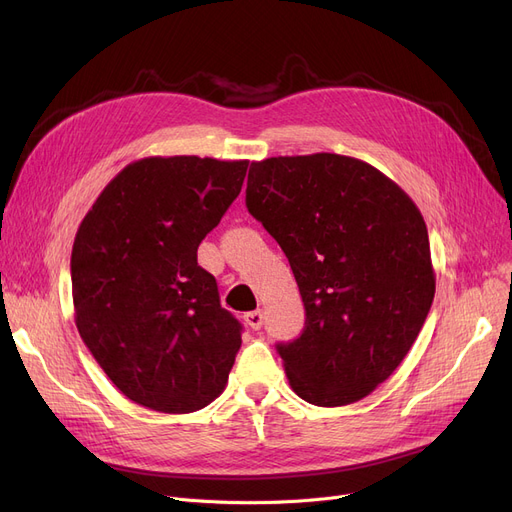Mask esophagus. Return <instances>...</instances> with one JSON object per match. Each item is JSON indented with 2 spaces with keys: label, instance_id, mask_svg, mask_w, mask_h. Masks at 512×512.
Segmentation results:
<instances>
[{
  "label": "esophagus",
  "instance_id": "obj_1",
  "mask_svg": "<svg viewBox=\"0 0 512 512\" xmlns=\"http://www.w3.org/2000/svg\"><path fill=\"white\" fill-rule=\"evenodd\" d=\"M245 321H247V326H249L251 330H259V328L263 326V313H261V311H249V313L245 315Z\"/></svg>",
  "mask_w": 512,
  "mask_h": 512
}]
</instances>
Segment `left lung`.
Instances as JSON below:
<instances>
[{
  "label": "left lung",
  "mask_w": 512,
  "mask_h": 512,
  "mask_svg": "<svg viewBox=\"0 0 512 512\" xmlns=\"http://www.w3.org/2000/svg\"><path fill=\"white\" fill-rule=\"evenodd\" d=\"M247 207L286 253L307 311L303 334L278 344L290 388L317 407L365 398L407 357L434 301L419 207L338 153L253 161Z\"/></svg>",
  "instance_id": "8db88e82"
}]
</instances>
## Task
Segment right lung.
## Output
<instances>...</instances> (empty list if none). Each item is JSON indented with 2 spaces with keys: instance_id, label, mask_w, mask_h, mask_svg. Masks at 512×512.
Listing matches in <instances>:
<instances>
[{
  "instance_id": "right-lung-1",
  "label": "right lung",
  "mask_w": 512,
  "mask_h": 512,
  "mask_svg": "<svg viewBox=\"0 0 512 512\" xmlns=\"http://www.w3.org/2000/svg\"><path fill=\"white\" fill-rule=\"evenodd\" d=\"M247 159L151 155L120 170L80 222L72 303L80 338L132 402L193 413L218 398L240 324L197 263L247 176Z\"/></svg>"
}]
</instances>
